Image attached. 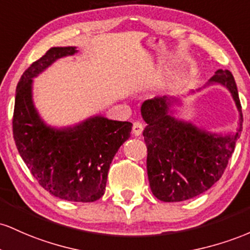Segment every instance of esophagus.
<instances>
[{
  "instance_id": "1",
  "label": "esophagus",
  "mask_w": 250,
  "mask_h": 250,
  "mask_svg": "<svg viewBox=\"0 0 250 250\" xmlns=\"http://www.w3.org/2000/svg\"><path fill=\"white\" fill-rule=\"evenodd\" d=\"M143 130H144V126L140 122H134L133 125H132V133L134 134L136 137H138L142 134Z\"/></svg>"
}]
</instances>
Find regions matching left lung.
<instances>
[{"mask_svg": "<svg viewBox=\"0 0 250 250\" xmlns=\"http://www.w3.org/2000/svg\"><path fill=\"white\" fill-rule=\"evenodd\" d=\"M214 83L228 89L236 104L240 122L235 133H211L175 118L172 106L181 104L175 97H156L140 107L147 124L143 136L147 147L148 182L158 200L181 202L196 197L214 186L228 165L242 131V111L230 72L218 69L207 86Z\"/></svg>", "mask_w": 250, "mask_h": 250, "instance_id": "1", "label": "left lung"}]
</instances>
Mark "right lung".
<instances>
[{
    "mask_svg": "<svg viewBox=\"0 0 250 250\" xmlns=\"http://www.w3.org/2000/svg\"><path fill=\"white\" fill-rule=\"evenodd\" d=\"M75 47H53L22 74L16 87L13 133L20 156L50 195L71 202H94L105 193L118 148L130 138V122L94 116L69 127L47 125L33 103V78Z\"/></svg>",
    "mask_w": 250,
    "mask_h": 250,
    "instance_id": "1",
    "label": "right lung"
}]
</instances>
